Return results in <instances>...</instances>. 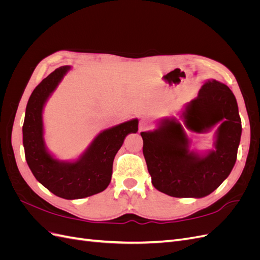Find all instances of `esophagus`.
Instances as JSON below:
<instances>
[{
    "label": "esophagus",
    "mask_w": 260,
    "mask_h": 260,
    "mask_svg": "<svg viewBox=\"0 0 260 260\" xmlns=\"http://www.w3.org/2000/svg\"><path fill=\"white\" fill-rule=\"evenodd\" d=\"M151 128V123H149V120L147 118H142V119L140 120V125H139V130L140 132L142 131H146Z\"/></svg>",
    "instance_id": "obj_1"
}]
</instances>
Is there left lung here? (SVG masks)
<instances>
[{"label": "left lung", "instance_id": "left-lung-1", "mask_svg": "<svg viewBox=\"0 0 260 260\" xmlns=\"http://www.w3.org/2000/svg\"><path fill=\"white\" fill-rule=\"evenodd\" d=\"M181 117L185 127L195 132L221 122L216 132V149L203 157L191 152L181 123L165 118L156 130L141 132L147 170L154 187L165 194L204 198L223 182L237 160L242 135L237 100L225 84L208 80Z\"/></svg>", "mask_w": 260, "mask_h": 260}]
</instances>
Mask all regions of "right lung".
Returning <instances> with one entry per match:
<instances>
[{
  "label": "right lung",
  "instance_id": "right-lung-1",
  "mask_svg": "<svg viewBox=\"0 0 260 260\" xmlns=\"http://www.w3.org/2000/svg\"><path fill=\"white\" fill-rule=\"evenodd\" d=\"M69 66H61L39 83L31 94L22 125L28 166L36 179L58 198L78 200L104 191L111 182L114 158L129 133L138 131V119L101 132L76 161H59L46 151L42 112Z\"/></svg>",
  "mask_w": 260,
  "mask_h": 260
}]
</instances>
